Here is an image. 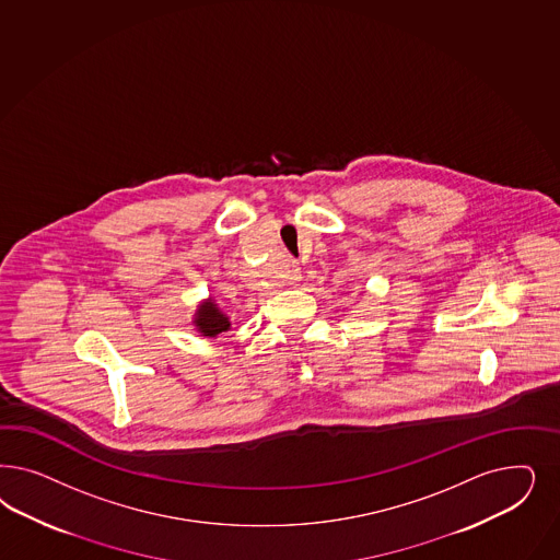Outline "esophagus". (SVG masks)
Here are the masks:
<instances>
[{"label":"esophagus","mask_w":560,"mask_h":560,"mask_svg":"<svg viewBox=\"0 0 560 560\" xmlns=\"http://www.w3.org/2000/svg\"><path fill=\"white\" fill-rule=\"evenodd\" d=\"M299 278H301V276H299V270L292 271V280H299Z\"/></svg>","instance_id":"1"}]
</instances>
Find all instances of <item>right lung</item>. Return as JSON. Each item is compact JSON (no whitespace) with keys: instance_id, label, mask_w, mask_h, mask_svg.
<instances>
[{"instance_id":"obj_1","label":"right lung","mask_w":560,"mask_h":560,"mask_svg":"<svg viewBox=\"0 0 560 560\" xmlns=\"http://www.w3.org/2000/svg\"><path fill=\"white\" fill-rule=\"evenodd\" d=\"M196 325H198L199 331H201L203 336H210V338H214V336L226 331V329L231 327L229 317L222 315L212 301H208V303H203V305L199 307Z\"/></svg>"}]
</instances>
